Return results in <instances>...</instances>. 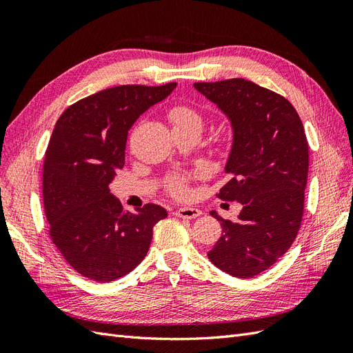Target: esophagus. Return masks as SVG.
<instances>
[{
	"label": "esophagus",
	"instance_id": "1",
	"mask_svg": "<svg viewBox=\"0 0 353 353\" xmlns=\"http://www.w3.org/2000/svg\"><path fill=\"white\" fill-rule=\"evenodd\" d=\"M175 215L178 218H184V219H194L201 215V210L197 208H179L175 212Z\"/></svg>",
	"mask_w": 353,
	"mask_h": 353
}]
</instances>
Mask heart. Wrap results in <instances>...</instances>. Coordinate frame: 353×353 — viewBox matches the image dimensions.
I'll list each match as a JSON object with an SVG mask.
<instances>
[{
  "label": "heart",
  "mask_w": 353,
  "mask_h": 353,
  "mask_svg": "<svg viewBox=\"0 0 353 353\" xmlns=\"http://www.w3.org/2000/svg\"><path fill=\"white\" fill-rule=\"evenodd\" d=\"M169 119L172 121L175 128H197L200 131L203 128L201 116L196 110L187 108V105H176V108H174L169 112ZM168 190L175 197H185L188 194L187 178L183 175L170 176L168 181Z\"/></svg>",
  "instance_id": "obj_1"
}]
</instances>
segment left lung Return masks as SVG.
Here are the masks:
<instances>
[{
	"label": "left lung",
	"instance_id": "1",
	"mask_svg": "<svg viewBox=\"0 0 353 353\" xmlns=\"http://www.w3.org/2000/svg\"><path fill=\"white\" fill-rule=\"evenodd\" d=\"M194 88L231 125L223 168L230 179L218 197L243 205L236 221L210 212L223 234L208 258L223 272L250 279L279 261L301 228L309 166L303 125L290 101L243 78Z\"/></svg>",
	"mask_w": 353,
	"mask_h": 353
}]
</instances>
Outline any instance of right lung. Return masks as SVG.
Segmentation results:
<instances>
[{
  "instance_id": "right-lung-1",
  "label": "right lung",
  "mask_w": 353,
  "mask_h": 353,
  "mask_svg": "<svg viewBox=\"0 0 353 353\" xmlns=\"http://www.w3.org/2000/svg\"><path fill=\"white\" fill-rule=\"evenodd\" d=\"M176 83L119 85L68 108L52 130L44 159L42 196L50 236L72 268L109 283L131 272L150 248L166 209L148 203L123 212L109 190L125 165L128 132Z\"/></svg>"
}]
</instances>
